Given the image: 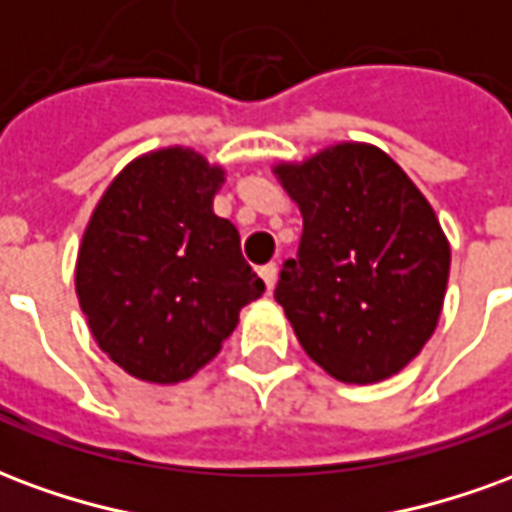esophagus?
<instances>
[{"instance_id":"obj_1","label":"esophagus","mask_w":512,"mask_h":512,"mask_svg":"<svg viewBox=\"0 0 512 512\" xmlns=\"http://www.w3.org/2000/svg\"><path fill=\"white\" fill-rule=\"evenodd\" d=\"M277 274H279L277 263H266V266H260V277H263L268 290H274V285H277Z\"/></svg>"}]
</instances>
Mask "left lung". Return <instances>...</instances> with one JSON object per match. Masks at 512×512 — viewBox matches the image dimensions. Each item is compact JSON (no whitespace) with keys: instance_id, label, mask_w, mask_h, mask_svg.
<instances>
[{"instance_id":"obj_1","label":"left lung","mask_w":512,"mask_h":512,"mask_svg":"<svg viewBox=\"0 0 512 512\" xmlns=\"http://www.w3.org/2000/svg\"><path fill=\"white\" fill-rule=\"evenodd\" d=\"M304 216L274 299L312 362L345 384L395 376L436 329L450 244L384 150L343 142L274 169Z\"/></svg>"}]
</instances>
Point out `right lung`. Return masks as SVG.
Returning <instances> with one entry per match:
<instances>
[{
  "mask_svg": "<svg viewBox=\"0 0 512 512\" xmlns=\"http://www.w3.org/2000/svg\"><path fill=\"white\" fill-rule=\"evenodd\" d=\"M222 183L200 153L164 147L131 161L90 216L76 293L95 343L134 378H191L266 290L238 230L213 213Z\"/></svg>",
  "mask_w": 512,
  "mask_h": 512,
  "instance_id": "1",
  "label": "right lung"
}]
</instances>
